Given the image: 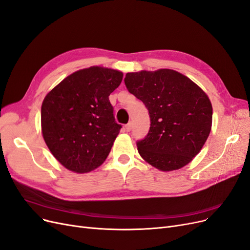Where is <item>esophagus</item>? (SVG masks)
<instances>
[{"instance_id": "34e87169", "label": "esophagus", "mask_w": 250, "mask_h": 250, "mask_svg": "<svg viewBox=\"0 0 250 250\" xmlns=\"http://www.w3.org/2000/svg\"><path fill=\"white\" fill-rule=\"evenodd\" d=\"M131 128H132V123L131 122H129L126 126H125V129H126V131L128 132V131H130L131 130Z\"/></svg>"}]
</instances>
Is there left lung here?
Returning <instances> with one entry per match:
<instances>
[{
    "label": "left lung",
    "mask_w": 250,
    "mask_h": 250,
    "mask_svg": "<svg viewBox=\"0 0 250 250\" xmlns=\"http://www.w3.org/2000/svg\"><path fill=\"white\" fill-rule=\"evenodd\" d=\"M124 82L151 119L148 133L136 142L139 155L162 171L191 162L211 130L212 105L206 93L188 77L167 68L127 73Z\"/></svg>",
    "instance_id": "1"
}]
</instances>
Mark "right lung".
<instances>
[{
  "label": "right lung",
  "mask_w": 250,
  "mask_h": 250,
  "mask_svg": "<svg viewBox=\"0 0 250 250\" xmlns=\"http://www.w3.org/2000/svg\"><path fill=\"white\" fill-rule=\"evenodd\" d=\"M123 73L91 66L69 75L42 104L41 123L50 152L68 170L86 173L101 166L122 126L108 96Z\"/></svg>",
  "instance_id": "1"
}]
</instances>
